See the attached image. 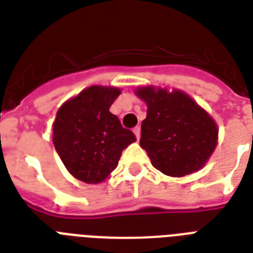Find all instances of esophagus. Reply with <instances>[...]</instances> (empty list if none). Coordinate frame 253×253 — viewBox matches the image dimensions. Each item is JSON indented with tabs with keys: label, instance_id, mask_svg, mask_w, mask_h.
Returning <instances> with one entry per match:
<instances>
[{
	"label": "esophagus",
	"instance_id": "1",
	"mask_svg": "<svg viewBox=\"0 0 253 253\" xmlns=\"http://www.w3.org/2000/svg\"><path fill=\"white\" fill-rule=\"evenodd\" d=\"M132 131H134V134H135V138H136V139H138V140H139V139H140V127H139V126H136V127H135V128H134V130H132Z\"/></svg>",
	"mask_w": 253,
	"mask_h": 253
}]
</instances>
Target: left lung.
Wrapping results in <instances>:
<instances>
[{"label":"left lung","mask_w":253,"mask_h":253,"mask_svg":"<svg viewBox=\"0 0 253 253\" xmlns=\"http://www.w3.org/2000/svg\"><path fill=\"white\" fill-rule=\"evenodd\" d=\"M135 94L147 105L140 147L155 168L184 177L204 168L218 143V126L185 91L139 86Z\"/></svg>","instance_id":"1"}]
</instances>
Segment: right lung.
I'll return each mask as SVG.
<instances>
[{
	"mask_svg": "<svg viewBox=\"0 0 253 253\" xmlns=\"http://www.w3.org/2000/svg\"><path fill=\"white\" fill-rule=\"evenodd\" d=\"M119 94V87L93 85L57 110L53 146L67 170L83 182L99 184L109 178L122 151L136 140L109 111Z\"/></svg>",
	"mask_w": 253,
	"mask_h": 253,
	"instance_id": "add662e5",
	"label": "right lung"
}]
</instances>
